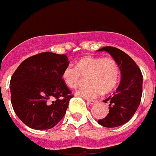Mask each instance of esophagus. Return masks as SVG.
I'll list each match as a JSON object with an SVG mask.
<instances>
[{
  "instance_id": "1",
  "label": "esophagus",
  "mask_w": 156,
  "mask_h": 156,
  "mask_svg": "<svg viewBox=\"0 0 156 156\" xmlns=\"http://www.w3.org/2000/svg\"><path fill=\"white\" fill-rule=\"evenodd\" d=\"M87 101H88V104L90 105H95L98 103V101H94V100H87Z\"/></svg>"
}]
</instances>
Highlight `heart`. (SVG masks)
Listing matches in <instances>:
<instances>
[{"mask_svg":"<svg viewBox=\"0 0 156 156\" xmlns=\"http://www.w3.org/2000/svg\"><path fill=\"white\" fill-rule=\"evenodd\" d=\"M120 67L113 58L85 56L80 58L76 67L68 65L63 69L62 79L70 88H76L82 78L87 77V86L76 92L82 98H96L102 93H109L115 88L120 78Z\"/></svg>","mask_w":156,"mask_h":156,"instance_id":"1","label":"heart"}]
</instances>
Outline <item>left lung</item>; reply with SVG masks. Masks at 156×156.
<instances>
[{
    "label": "left lung",
    "mask_w": 156,
    "mask_h": 156,
    "mask_svg": "<svg viewBox=\"0 0 156 156\" xmlns=\"http://www.w3.org/2000/svg\"><path fill=\"white\" fill-rule=\"evenodd\" d=\"M107 51L119 64L122 79L113 96L104 101L109 103V113L98 122L105 127H117L125 124L134 116L141 101L143 75L136 63L127 54L113 47L98 50Z\"/></svg>",
    "instance_id": "1"
}]
</instances>
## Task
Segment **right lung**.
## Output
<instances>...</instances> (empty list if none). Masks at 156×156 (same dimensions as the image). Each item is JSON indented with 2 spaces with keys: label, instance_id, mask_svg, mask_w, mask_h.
Here are the masks:
<instances>
[{
  "label": "right lung",
  "instance_id": "obj_1",
  "mask_svg": "<svg viewBox=\"0 0 156 156\" xmlns=\"http://www.w3.org/2000/svg\"><path fill=\"white\" fill-rule=\"evenodd\" d=\"M69 64L66 55L42 52L25 59L10 80L13 110L27 126L54 127L65 115L73 95L62 73Z\"/></svg>",
  "mask_w": 156,
  "mask_h": 156
}]
</instances>
